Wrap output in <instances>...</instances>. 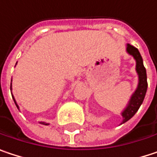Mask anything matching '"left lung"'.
Instances as JSON below:
<instances>
[{
	"instance_id": "obj_1",
	"label": "left lung",
	"mask_w": 157,
	"mask_h": 157,
	"mask_svg": "<svg viewBox=\"0 0 157 157\" xmlns=\"http://www.w3.org/2000/svg\"><path fill=\"white\" fill-rule=\"evenodd\" d=\"M127 51L135 58L136 61V69L139 77V82H138V87L136 88V90L131 97V99L129 101L128 107L122 113V116H123L122 124L129 120L137 112V110L139 109L141 104L144 101L147 89V71H146V68L144 67L143 59L138 49L130 44H128Z\"/></svg>"
}]
</instances>
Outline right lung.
<instances>
[{"label": "right lung", "mask_w": 157, "mask_h": 157, "mask_svg": "<svg viewBox=\"0 0 157 157\" xmlns=\"http://www.w3.org/2000/svg\"><path fill=\"white\" fill-rule=\"evenodd\" d=\"M10 85H11V84H10ZM10 87H11V86H10ZM13 100H14V102H15V99H13ZM15 104H16V102H15ZM16 107L19 108V107H18V105H17V104H16ZM41 124H44V125H48V124H45V123H41Z\"/></svg>", "instance_id": "obj_1"}]
</instances>
